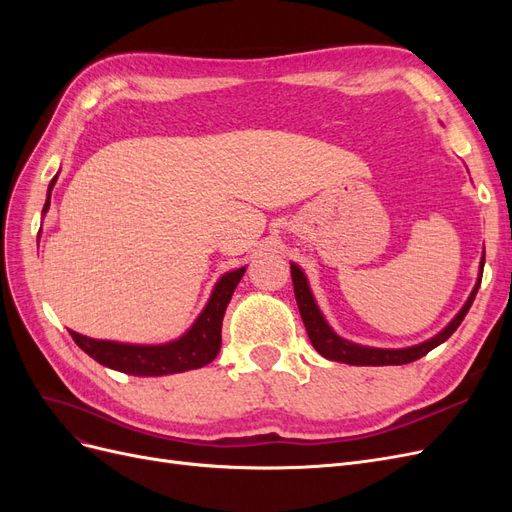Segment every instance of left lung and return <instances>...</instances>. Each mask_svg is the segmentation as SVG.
I'll list each match as a JSON object with an SVG mask.
<instances>
[{"instance_id": "8db88e82", "label": "left lung", "mask_w": 512, "mask_h": 512, "mask_svg": "<svg viewBox=\"0 0 512 512\" xmlns=\"http://www.w3.org/2000/svg\"><path fill=\"white\" fill-rule=\"evenodd\" d=\"M483 267H485V252H483V260H480V271H483ZM290 273H292L294 297H297V305H299V312H301V318H303V324H305V331L309 335V342H312V346L324 356V359L348 363V365H406V363L421 359V356H425L429 350H433L436 346L444 344L446 339L457 331L461 320L466 318L468 309L474 303V297H476L478 286H480V277H483V273L478 275V282H476L474 290L470 292L466 305L459 309V314L451 322H448L438 335H433L431 339H427V342H423V344L391 350V348L359 346V344L348 342V339H344V337H339L329 327L327 320H324V316L320 314V309L314 301V294H312V290H309L305 273L297 265H294V262H290Z\"/></svg>"}]
</instances>
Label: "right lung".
Wrapping results in <instances>:
<instances>
[{
    "label": "right lung",
    "mask_w": 512,
    "mask_h": 512,
    "mask_svg": "<svg viewBox=\"0 0 512 512\" xmlns=\"http://www.w3.org/2000/svg\"><path fill=\"white\" fill-rule=\"evenodd\" d=\"M55 181L57 177L49 185L44 211H49L51 190ZM243 273L245 267L222 275L220 282L215 284L211 292L209 303L192 324V329L170 344L134 346L104 342V339H91L74 331H70V335L76 346L87 352L91 359L104 367L123 371V374L130 376H168L179 374V371L198 369L211 363L222 348V320L232 292H235Z\"/></svg>",
    "instance_id": "obj_1"
}]
</instances>
